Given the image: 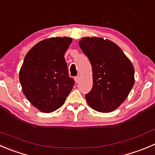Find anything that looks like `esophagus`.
I'll return each instance as SVG.
<instances>
[{
    "instance_id": "esophagus-1",
    "label": "esophagus",
    "mask_w": 155,
    "mask_h": 155,
    "mask_svg": "<svg viewBox=\"0 0 155 155\" xmlns=\"http://www.w3.org/2000/svg\"><path fill=\"white\" fill-rule=\"evenodd\" d=\"M74 79H75V82H76V83H78V82L80 81V76H76V77L74 78Z\"/></svg>"
}]
</instances>
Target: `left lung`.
Returning a JSON list of instances; mask_svg holds the SVG:
<instances>
[{"mask_svg": "<svg viewBox=\"0 0 155 155\" xmlns=\"http://www.w3.org/2000/svg\"><path fill=\"white\" fill-rule=\"evenodd\" d=\"M79 47L92 67L93 85L85 94L91 108L102 113L114 111L126 100L135 83V70L120 48L108 39L84 37Z\"/></svg>", "mask_w": 155, "mask_h": 155, "instance_id": "8db88e82", "label": "left lung"}]
</instances>
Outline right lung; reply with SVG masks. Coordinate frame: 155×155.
Returning a JSON list of instances; mask_svg holds the SVG:
<instances>
[{
  "label": "right lung",
  "instance_id": "1",
  "mask_svg": "<svg viewBox=\"0 0 155 155\" xmlns=\"http://www.w3.org/2000/svg\"><path fill=\"white\" fill-rule=\"evenodd\" d=\"M71 38L54 37L33 46L24 58L19 82L28 101L43 113H51L64 104L74 85L68 75L64 54Z\"/></svg>",
  "mask_w": 155,
  "mask_h": 155
}]
</instances>
